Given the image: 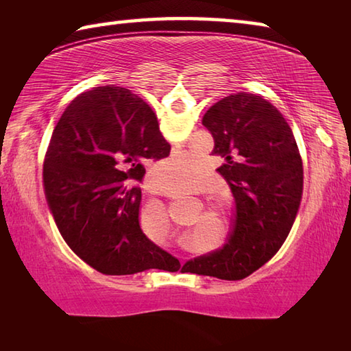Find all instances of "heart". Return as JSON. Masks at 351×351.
Here are the masks:
<instances>
[{
	"instance_id": "obj_1",
	"label": "heart",
	"mask_w": 351,
	"mask_h": 351,
	"mask_svg": "<svg viewBox=\"0 0 351 351\" xmlns=\"http://www.w3.org/2000/svg\"><path fill=\"white\" fill-rule=\"evenodd\" d=\"M152 176L161 192L182 195L198 186L203 167L190 154H175L154 165Z\"/></svg>"
}]
</instances>
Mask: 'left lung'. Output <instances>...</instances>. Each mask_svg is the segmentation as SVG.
<instances>
[{"label": "left lung", "mask_w": 351, "mask_h": 351, "mask_svg": "<svg viewBox=\"0 0 351 351\" xmlns=\"http://www.w3.org/2000/svg\"><path fill=\"white\" fill-rule=\"evenodd\" d=\"M203 125L215 141L217 171L229 184L235 218L223 247L189 260V272L241 280L274 257L299 210L304 169L282 112L261 96L237 93L212 105Z\"/></svg>", "instance_id": "left-lung-1"}]
</instances>
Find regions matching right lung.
I'll list each match as a JSON object with an SVG mask.
<instances>
[{
  "label": "right lung",
  "mask_w": 351,
  "mask_h": 351,
  "mask_svg": "<svg viewBox=\"0 0 351 351\" xmlns=\"http://www.w3.org/2000/svg\"><path fill=\"white\" fill-rule=\"evenodd\" d=\"M169 154L154 112L127 88L99 86L66 106L46 150L45 195L64 241L91 268L127 276L180 266L139 224L136 181L145 161Z\"/></svg>",
  "instance_id": "add662e5"
}]
</instances>
